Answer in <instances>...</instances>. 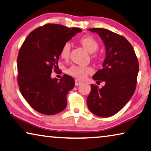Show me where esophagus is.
<instances>
[{"label":"esophagus","mask_w":151,"mask_h":151,"mask_svg":"<svg viewBox=\"0 0 151 151\" xmlns=\"http://www.w3.org/2000/svg\"><path fill=\"white\" fill-rule=\"evenodd\" d=\"M82 83V82L79 79H76L75 80V85L76 86H78V85H81Z\"/></svg>","instance_id":"esophagus-1"}]
</instances>
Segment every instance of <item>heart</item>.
I'll return each instance as SVG.
<instances>
[{"label": "heart", "mask_w": 151, "mask_h": 151, "mask_svg": "<svg viewBox=\"0 0 151 151\" xmlns=\"http://www.w3.org/2000/svg\"><path fill=\"white\" fill-rule=\"evenodd\" d=\"M80 42L82 45L89 51L93 53L98 50L99 47L98 42L91 36H85L80 39ZM71 45L69 42H66L63 45L60 51V56L63 59H68L70 55ZM69 75L76 78L83 79L86 76L93 73V69L89 66H81V65H73L67 70Z\"/></svg>", "instance_id": "b5f03b06"}]
</instances>
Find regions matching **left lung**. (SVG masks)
I'll return each instance as SVG.
<instances>
[{
    "mask_svg": "<svg viewBox=\"0 0 151 151\" xmlns=\"http://www.w3.org/2000/svg\"><path fill=\"white\" fill-rule=\"evenodd\" d=\"M99 35L105 46L102 69L93 76L94 81H104L101 89L91 85L87 98L88 109L101 117H109L120 111L134 95L139 64L133 47L117 34L104 28H90Z\"/></svg>",
    "mask_w": 151,
    "mask_h": 151,
    "instance_id": "left-lung-1",
    "label": "left lung"
}]
</instances>
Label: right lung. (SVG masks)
Here are the masks:
<instances>
[{
  "mask_svg": "<svg viewBox=\"0 0 151 151\" xmlns=\"http://www.w3.org/2000/svg\"><path fill=\"white\" fill-rule=\"evenodd\" d=\"M81 32L78 28L49 24L31 32L20 48L17 61L19 90L40 113L52 115L66 107V96L75 80L64 75L58 81L51 75L53 68H58L63 45Z\"/></svg>",
  "mask_w": 151,
  "mask_h": 151,
  "instance_id": "obj_1",
  "label": "right lung"
}]
</instances>
